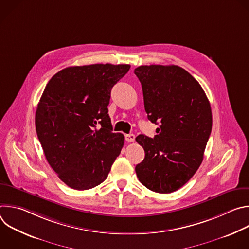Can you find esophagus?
Masks as SVG:
<instances>
[{
    "instance_id": "1",
    "label": "esophagus",
    "mask_w": 249,
    "mask_h": 249,
    "mask_svg": "<svg viewBox=\"0 0 249 249\" xmlns=\"http://www.w3.org/2000/svg\"><path fill=\"white\" fill-rule=\"evenodd\" d=\"M125 140L127 142H134L135 141V135L134 134H127V135H125Z\"/></svg>"
}]
</instances>
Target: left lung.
Masks as SVG:
<instances>
[{
  "label": "left lung",
  "mask_w": 249,
  "mask_h": 249,
  "mask_svg": "<svg viewBox=\"0 0 249 249\" xmlns=\"http://www.w3.org/2000/svg\"><path fill=\"white\" fill-rule=\"evenodd\" d=\"M148 119L160 127L154 138L139 135L145 159L135 167L140 182L158 193L181 188L204 158L212 131L210 102L200 84L181 67L140 66Z\"/></svg>",
  "instance_id": "obj_1"
}]
</instances>
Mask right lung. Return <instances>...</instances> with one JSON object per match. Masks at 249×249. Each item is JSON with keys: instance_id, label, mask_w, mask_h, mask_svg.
<instances>
[{"instance_id": "right-lung-1", "label": "right lung", "mask_w": 249, "mask_h": 249, "mask_svg": "<svg viewBox=\"0 0 249 249\" xmlns=\"http://www.w3.org/2000/svg\"><path fill=\"white\" fill-rule=\"evenodd\" d=\"M130 65L93 64L63 69L45 87L35 128L59 178L76 190L103 182L124 145L113 133L107 106L111 89Z\"/></svg>"}]
</instances>
